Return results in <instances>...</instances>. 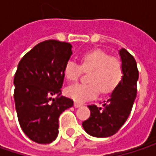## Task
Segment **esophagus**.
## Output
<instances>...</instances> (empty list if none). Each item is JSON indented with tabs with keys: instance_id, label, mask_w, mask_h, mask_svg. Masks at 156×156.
<instances>
[{
	"instance_id": "1",
	"label": "esophagus",
	"mask_w": 156,
	"mask_h": 156,
	"mask_svg": "<svg viewBox=\"0 0 156 156\" xmlns=\"http://www.w3.org/2000/svg\"><path fill=\"white\" fill-rule=\"evenodd\" d=\"M81 106H82V105H81V104H79V103H78V102H75V103H74V107H75L76 108H80Z\"/></svg>"
}]
</instances>
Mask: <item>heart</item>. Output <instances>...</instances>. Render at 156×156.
I'll list each match as a JSON object with an SVG mask.
<instances>
[{
    "mask_svg": "<svg viewBox=\"0 0 156 156\" xmlns=\"http://www.w3.org/2000/svg\"><path fill=\"white\" fill-rule=\"evenodd\" d=\"M82 69L88 72L87 84H74L65 89L68 98L77 102H85L95 98L99 89L103 94L112 92L121 82L123 67L119 59L109 57L103 50L96 49L81 57V66L69 60L64 68V76L69 82L76 81Z\"/></svg>",
    "mask_w": 156,
    "mask_h": 156,
    "instance_id": "heart-1",
    "label": "heart"
}]
</instances>
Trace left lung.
Returning <instances> with one entry per match:
<instances>
[{"label":"left lung","instance_id":"8db88e82","mask_svg":"<svg viewBox=\"0 0 156 156\" xmlns=\"http://www.w3.org/2000/svg\"><path fill=\"white\" fill-rule=\"evenodd\" d=\"M119 56L122 61L123 77L102 107L88 106L90 116L82 123L84 130L95 137H108L115 135L128 118L136 97L138 70L134 57L125 48Z\"/></svg>","mask_w":156,"mask_h":156}]
</instances>
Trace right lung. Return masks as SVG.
<instances>
[{
    "mask_svg": "<svg viewBox=\"0 0 156 156\" xmlns=\"http://www.w3.org/2000/svg\"><path fill=\"white\" fill-rule=\"evenodd\" d=\"M71 48L67 42L46 41L30 49L18 64L13 81L18 120L24 134L38 144L57 138L60 114L73 107V100L61 96L60 89Z\"/></svg>",
    "mask_w": 156,
    "mask_h": 156,
    "instance_id": "right-lung-1",
    "label": "right lung"
}]
</instances>
